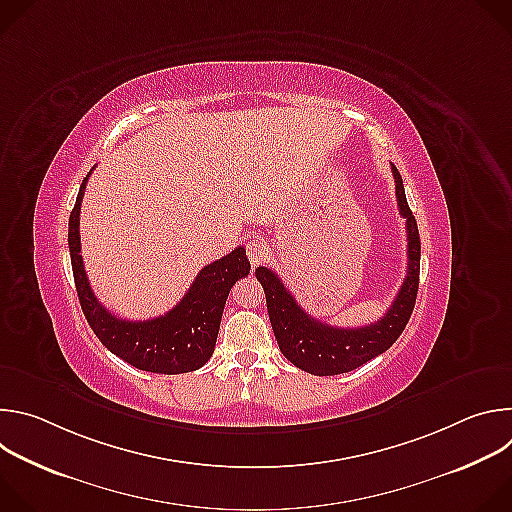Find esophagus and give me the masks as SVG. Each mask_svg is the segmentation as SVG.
Here are the masks:
<instances>
[{
	"label": "esophagus",
	"instance_id": "obj_1",
	"mask_svg": "<svg viewBox=\"0 0 512 512\" xmlns=\"http://www.w3.org/2000/svg\"><path fill=\"white\" fill-rule=\"evenodd\" d=\"M247 255H249V261L253 267L265 263V259H269L271 255V247L265 239H253L249 245H247Z\"/></svg>",
	"mask_w": 512,
	"mask_h": 512
}]
</instances>
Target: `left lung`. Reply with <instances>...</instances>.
Listing matches in <instances>:
<instances>
[{
    "instance_id": "left-lung-1",
    "label": "left lung",
    "mask_w": 512,
    "mask_h": 512,
    "mask_svg": "<svg viewBox=\"0 0 512 512\" xmlns=\"http://www.w3.org/2000/svg\"><path fill=\"white\" fill-rule=\"evenodd\" d=\"M391 170L399 212L407 221V275L391 308L381 320L360 328L328 326L298 306L296 298L289 294L275 271L267 267L255 269V275L265 289L267 312L279 350L289 362H294L306 373L330 377L362 367L364 362L389 350L411 318L419 287L421 243L415 216L405 198L401 174L393 164Z\"/></svg>"
}]
</instances>
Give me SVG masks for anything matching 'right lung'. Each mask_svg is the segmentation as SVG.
Returning <instances> with one entry per match:
<instances>
[{"instance_id":"add662e5","label":"right lung","mask_w":512,"mask_h":512,"mask_svg":"<svg viewBox=\"0 0 512 512\" xmlns=\"http://www.w3.org/2000/svg\"><path fill=\"white\" fill-rule=\"evenodd\" d=\"M89 174L81 184L75 208L68 218L72 275L89 326L105 348L139 371L180 375L204 367L214 352L229 291L235 281L249 275L251 263L245 249L237 247L227 257L206 265L180 304L168 314L143 322L117 318L95 298L81 255V202Z\"/></svg>"}]
</instances>
